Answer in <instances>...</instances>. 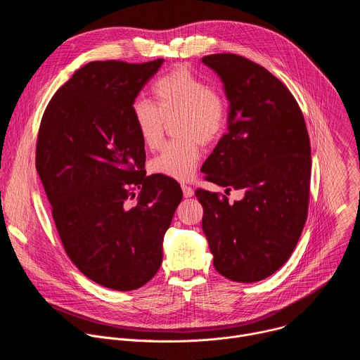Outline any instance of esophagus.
Wrapping results in <instances>:
<instances>
[{"instance_id": "obj_1", "label": "esophagus", "mask_w": 360, "mask_h": 360, "mask_svg": "<svg viewBox=\"0 0 360 360\" xmlns=\"http://www.w3.org/2000/svg\"><path fill=\"white\" fill-rule=\"evenodd\" d=\"M182 192H184L185 198H192L195 195L193 189L191 186H188V185H182Z\"/></svg>"}]
</instances>
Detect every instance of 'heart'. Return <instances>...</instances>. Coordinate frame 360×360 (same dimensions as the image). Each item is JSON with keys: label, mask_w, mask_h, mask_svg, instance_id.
Wrapping results in <instances>:
<instances>
[{"label": "heart", "mask_w": 360, "mask_h": 360, "mask_svg": "<svg viewBox=\"0 0 360 360\" xmlns=\"http://www.w3.org/2000/svg\"><path fill=\"white\" fill-rule=\"evenodd\" d=\"M153 101L139 96L131 112L142 143L150 149L161 145L165 120L179 117L176 132L184 139L167 143L152 160L150 169L158 175L186 181L199 161V146L218 139L226 124V104L222 95L185 67L160 77L152 86Z\"/></svg>", "instance_id": "obj_1"}]
</instances>
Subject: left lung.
<instances>
[{"label":"left lung","instance_id":"left-lung-1","mask_svg":"<svg viewBox=\"0 0 360 360\" xmlns=\"http://www.w3.org/2000/svg\"><path fill=\"white\" fill-rule=\"evenodd\" d=\"M222 81L228 131L202 172L208 181L243 189L240 200L198 189L202 229L214 266L233 282L275 274L300 238L309 202L311 142L290 91L268 70L235 54L202 58Z\"/></svg>","mask_w":360,"mask_h":360}]
</instances>
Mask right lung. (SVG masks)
<instances>
[{
	"label": "right lung",
	"instance_id": "right-lung-1",
	"mask_svg": "<svg viewBox=\"0 0 360 360\" xmlns=\"http://www.w3.org/2000/svg\"><path fill=\"white\" fill-rule=\"evenodd\" d=\"M162 64L88 63L51 98L39 125L37 172L64 249L86 278L114 290L155 276L182 199L176 181L145 175L131 112Z\"/></svg>",
	"mask_w": 360,
	"mask_h": 360
}]
</instances>
